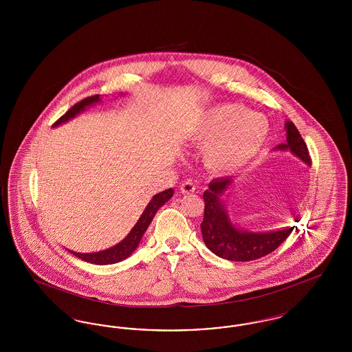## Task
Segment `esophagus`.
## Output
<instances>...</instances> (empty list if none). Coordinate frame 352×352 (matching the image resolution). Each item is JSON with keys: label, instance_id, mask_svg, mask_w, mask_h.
<instances>
[{"label": "esophagus", "instance_id": "34e87169", "mask_svg": "<svg viewBox=\"0 0 352 352\" xmlns=\"http://www.w3.org/2000/svg\"><path fill=\"white\" fill-rule=\"evenodd\" d=\"M181 191L184 194H190V192H194L195 191V184L191 181H184L181 184Z\"/></svg>", "mask_w": 352, "mask_h": 352}]
</instances>
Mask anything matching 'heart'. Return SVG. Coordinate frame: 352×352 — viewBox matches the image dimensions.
Instances as JSON below:
<instances>
[{
    "mask_svg": "<svg viewBox=\"0 0 352 352\" xmlns=\"http://www.w3.org/2000/svg\"><path fill=\"white\" fill-rule=\"evenodd\" d=\"M268 135L267 118L237 104L206 111L194 126V140L206 142L203 157L207 168L218 174H231L250 165Z\"/></svg>",
    "mask_w": 352,
    "mask_h": 352,
    "instance_id": "obj_1",
    "label": "heart"
}]
</instances>
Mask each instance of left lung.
<instances>
[{"instance_id": "left-lung-1", "label": "left lung", "mask_w": 352, "mask_h": 352, "mask_svg": "<svg viewBox=\"0 0 352 352\" xmlns=\"http://www.w3.org/2000/svg\"><path fill=\"white\" fill-rule=\"evenodd\" d=\"M286 144L278 145L280 151H292L307 165L311 158L307 146L292 121H286ZM232 184V178H217L208 184L203 194L204 218L201 224L204 244L217 256L231 261H252L277 250L292 234L294 227L269 232H248L239 230L231 223L220 198ZM296 221H298L296 219Z\"/></svg>"}]
</instances>
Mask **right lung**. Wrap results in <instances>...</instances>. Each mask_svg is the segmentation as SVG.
Returning a JSON list of instances; mask_svg holds the SVG:
<instances>
[{"mask_svg": "<svg viewBox=\"0 0 352 352\" xmlns=\"http://www.w3.org/2000/svg\"><path fill=\"white\" fill-rule=\"evenodd\" d=\"M100 95H94V96H88L82 101L76 102L74 107H71L68 109L67 112L54 122V126L59 125V124H63L66 122L69 118H75L78 113H80L82 111H84L85 107L94 104V102H98L100 100L99 99ZM174 194V190L173 188H168L157 195L153 197L151 203L146 206L145 211L142 212L141 218L138 219V221L135 223L132 231L128 234V236L121 241L118 243V245L107 250V251L96 252V253H76V252H71L74 256L82 258L87 263H91V264H96V265H107V264H116L118 261H122L124 258L129 257L134 250L137 248L141 237L144 232L146 231V228L149 227V224L151 223V220L154 218L155 212L158 211L160 207H162L166 201L173 197Z\"/></svg>", "mask_w": 352, "mask_h": 352, "instance_id": "add662e5", "label": "right lung"}]
</instances>
